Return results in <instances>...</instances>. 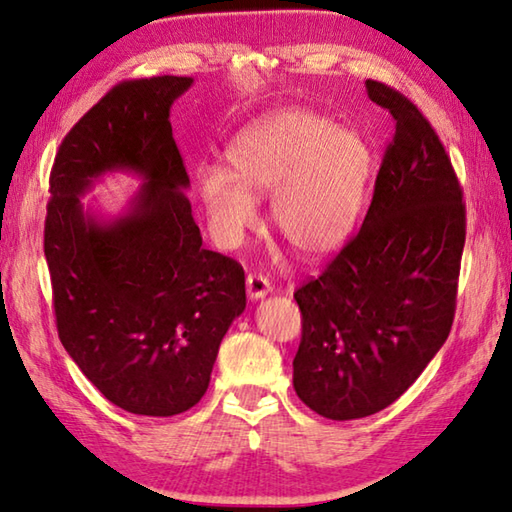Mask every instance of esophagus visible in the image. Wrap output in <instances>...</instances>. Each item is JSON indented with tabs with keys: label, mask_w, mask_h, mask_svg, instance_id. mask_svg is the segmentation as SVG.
<instances>
[{
	"label": "esophagus",
	"mask_w": 512,
	"mask_h": 512,
	"mask_svg": "<svg viewBox=\"0 0 512 512\" xmlns=\"http://www.w3.org/2000/svg\"><path fill=\"white\" fill-rule=\"evenodd\" d=\"M246 291H248V298H250V300H259V298H266L268 293L273 291V284L268 282L264 275L250 273V275L246 277Z\"/></svg>",
	"instance_id": "1"
}]
</instances>
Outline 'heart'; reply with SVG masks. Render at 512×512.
<instances>
[{"label": "heart", "instance_id": "heart-1", "mask_svg": "<svg viewBox=\"0 0 512 512\" xmlns=\"http://www.w3.org/2000/svg\"><path fill=\"white\" fill-rule=\"evenodd\" d=\"M228 169L207 164L196 187L212 235L225 248L241 244L257 223V196H271V219L300 255L343 246L366 205L372 149L354 128L320 112L282 108L255 119L225 149Z\"/></svg>", "mask_w": 512, "mask_h": 512}]
</instances>
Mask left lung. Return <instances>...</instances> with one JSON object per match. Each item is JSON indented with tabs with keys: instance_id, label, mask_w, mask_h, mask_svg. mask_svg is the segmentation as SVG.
<instances>
[{
	"instance_id": "obj_1",
	"label": "left lung",
	"mask_w": 512,
	"mask_h": 512,
	"mask_svg": "<svg viewBox=\"0 0 512 512\" xmlns=\"http://www.w3.org/2000/svg\"><path fill=\"white\" fill-rule=\"evenodd\" d=\"M370 101L395 119L375 194L352 237L293 298L302 341L293 388L329 420H357L393 404L447 341L465 246L456 173L422 112L384 83Z\"/></svg>"
}]
</instances>
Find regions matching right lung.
I'll list each match as a JSON object with an SVG mask.
<instances>
[{"mask_svg": "<svg viewBox=\"0 0 512 512\" xmlns=\"http://www.w3.org/2000/svg\"><path fill=\"white\" fill-rule=\"evenodd\" d=\"M189 76L112 88L60 144L49 178L45 257L58 336L119 409L151 418L201 400L232 320L246 309L235 259L203 248L169 112ZM141 180L117 215L85 206L106 175Z\"/></svg>", "mask_w": 512, "mask_h": 512, "instance_id": "obj_1", "label": "right lung"}]
</instances>
